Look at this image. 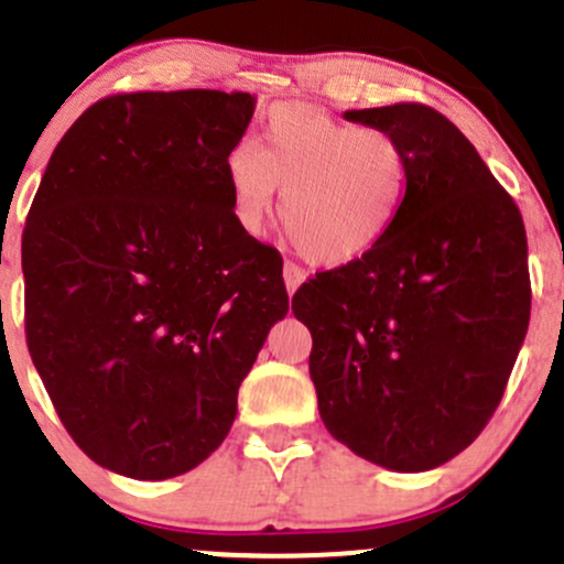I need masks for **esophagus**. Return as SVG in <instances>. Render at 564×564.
Segmentation results:
<instances>
[{
	"instance_id": "1",
	"label": "esophagus",
	"mask_w": 564,
	"mask_h": 564,
	"mask_svg": "<svg viewBox=\"0 0 564 564\" xmlns=\"http://www.w3.org/2000/svg\"><path fill=\"white\" fill-rule=\"evenodd\" d=\"M303 281H305V272L300 270L297 264H286V267H283V283H286V292L289 294L297 292V289L303 286Z\"/></svg>"
}]
</instances>
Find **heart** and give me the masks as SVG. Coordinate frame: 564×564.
<instances>
[{
  "label": "heart",
  "instance_id": "obj_1",
  "mask_svg": "<svg viewBox=\"0 0 564 564\" xmlns=\"http://www.w3.org/2000/svg\"><path fill=\"white\" fill-rule=\"evenodd\" d=\"M237 224L259 235L275 215L294 250L316 267H344L371 253L406 202L412 161L392 130L357 128L308 104L267 113L256 152L226 158Z\"/></svg>",
  "mask_w": 564,
  "mask_h": 564
}]
</instances>
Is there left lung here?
<instances>
[{"label":"left lung","instance_id":"left-lung-1","mask_svg":"<svg viewBox=\"0 0 564 564\" xmlns=\"http://www.w3.org/2000/svg\"><path fill=\"white\" fill-rule=\"evenodd\" d=\"M412 161L377 248L292 297L329 434L392 471L436 469L486 429L529 327L527 231L464 133L423 104L346 111Z\"/></svg>","mask_w":564,"mask_h":564}]
</instances>
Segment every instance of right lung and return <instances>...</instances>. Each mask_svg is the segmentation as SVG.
<instances>
[{
    "mask_svg": "<svg viewBox=\"0 0 564 564\" xmlns=\"http://www.w3.org/2000/svg\"><path fill=\"white\" fill-rule=\"evenodd\" d=\"M248 93L111 95L62 135L21 237L26 346L95 464L166 480L220 447L286 316L283 259L237 224Z\"/></svg>",
    "mask_w": 564,
    "mask_h": 564,
    "instance_id": "add662e5",
    "label": "right lung"
}]
</instances>
